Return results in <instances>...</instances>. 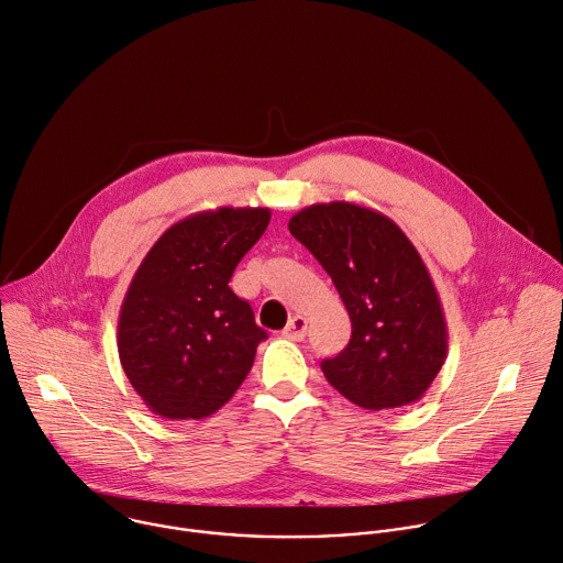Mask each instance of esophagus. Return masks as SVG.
I'll list each match as a JSON object with an SVG mask.
<instances>
[{"instance_id": "34e87169", "label": "esophagus", "mask_w": 563, "mask_h": 563, "mask_svg": "<svg viewBox=\"0 0 563 563\" xmlns=\"http://www.w3.org/2000/svg\"><path fill=\"white\" fill-rule=\"evenodd\" d=\"M306 328H308L306 317L303 314H295V317H290L288 325L284 328V334L288 336V340H292V342H301L303 336H306Z\"/></svg>"}]
</instances>
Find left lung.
I'll return each mask as SVG.
<instances>
[{
  "instance_id": "left-lung-1",
  "label": "left lung",
  "mask_w": 563,
  "mask_h": 563,
  "mask_svg": "<svg viewBox=\"0 0 563 563\" xmlns=\"http://www.w3.org/2000/svg\"><path fill=\"white\" fill-rule=\"evenodd\" d=\"M330 275L353 323L321 362L328 384L366 410L419 401L448 355V328L423 260L397 223L351 201L312 203L288 221Z\"/></svg>"
}]
</instances>
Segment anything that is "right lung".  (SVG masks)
I'll use <instances>...</instances> for the list:
<instances>
[{
  "instance_id": "add662e5",
  "label": "right lung",
  "mask_w": 563,
  "mask_h": 563,
  "mask_svg": "<svg viewBox=\"0 0 563 563\" xmlns=\"http://www.w3.org/2000/svg\"><path fill=\"white\" fill-rule=\"evenodd\" d=\"M271 221L268 208L195 212L153 244L118 323L122 368L164 419H203L253 368L266 330L229 282Z\"/></svg>"
}]
</instances>
